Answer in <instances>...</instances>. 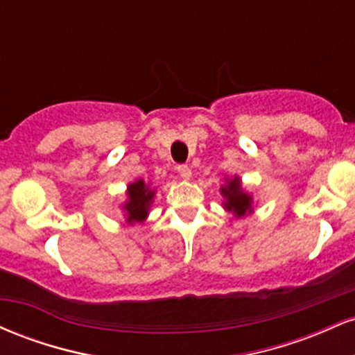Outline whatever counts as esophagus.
Instances as JSON below:
<instances>
[{"label":"esophagus","instance_id":"34e87169","mask_svg":"<svg viewBox=\"0 0 355 355\" xmlns=\"http://www.w3.org/2000/svg\"><path fill=\"white\" fill-rule=\"evenodd\" d=\"M177 172H178V175H180V177L183 178V180H190V178H191V170H190V166H187V165L177 166Z\"/></svg>","mask_w":355,"mask_h":355}]
</instances>
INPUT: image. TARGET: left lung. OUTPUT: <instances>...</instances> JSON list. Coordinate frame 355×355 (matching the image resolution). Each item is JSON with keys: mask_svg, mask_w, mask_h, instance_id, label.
<instances>
[{"mask_svg": "<svg viewBox=\"0 0 355 355\" xmlns=\"http://www.w3.org/2000/svg\"><path fill=\"white\" fill-rule=\"evenodd\" d=\"M223 180L225 183L220 185L223 209L230 211L235 218H242L254 214V197L242 187V178L239 175H234V177H225Z\"/></svg>", "mask_w": 355, "mask_h": 355, "instance_id": "1", "label": "left lung"}]
</instances>
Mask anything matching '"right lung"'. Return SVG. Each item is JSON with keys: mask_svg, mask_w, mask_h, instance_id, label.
Wrapping results in <instances>:
<instances>
[{"mask_svg": "<svg viewBox=\"0 0 355 355\" xmlns=\"http://www.w3.org/2000/svg\"><path fill=\"white\" fill-rule=\"evenodd\" d=\"M155 193H157V189L152 187V183H146L144 178H137L126 185V198L120 205L125 214L126 223H130V225L144 223L148 218Z\"/></svg>", "mask_w": 355, "mask_h": 355, "instance_id": "obj_1", "label": "right lung"}]
</instances>
